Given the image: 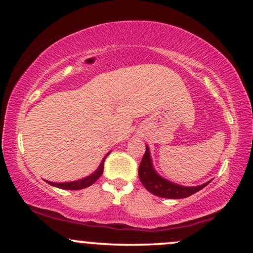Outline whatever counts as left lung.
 Returning <instances> with one entry per match:
<instances>
[{
	"instance_id": "8db88e82",
	"label": "left lung",
	"mask_w": 253,
	"mask_h": 253,
	"mask_svg": "<svg viewBox=\"0 0 253 253\" xmlns=\"http://www.w3.org/2000/svg\"><path fill=\"white\" fill-rule=\"evenodd\" d=\"M138 174H139L140 182L143 183V185L148 191L158 197L169 199L186 198V197L191 196L197 191H199V190L205 188L210 183H205V184L198 186H182L160 177L154 171L153 167H152L150 151H148L147 146L144 157L141 159L139 169H138Z\"/></svg>"
}]
</instances>
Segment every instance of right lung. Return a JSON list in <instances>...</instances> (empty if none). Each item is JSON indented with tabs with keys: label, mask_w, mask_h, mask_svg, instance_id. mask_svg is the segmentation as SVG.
Here are the masks:
<instances>
[{
	"label": "right lung",
	"mask_w": 253,
	"mask_h": 253,
	"mask_svg": "<svg viewBox=\"0 0 253 253\" xmlns=\"http://www.w3.org/2000/svg\"><path fill=\"white\" fill-rule=\"evenodd\" d=\"M108 155V154H107ZM107 155L105 157V159L107 158ZM105 159H103L101 164H100L99 168L96 169V170L93 172L91 176H88V177L86 178H83L81 181H76V182H69V183H53V182H48L50 185H54L56 186V188H60V189H67V190H81V189H85L87 188V186L92 185L93 183H94L96 179H98L100 176L102 175L103 172V164H105Z\"/></svg>",
	"instance_id": "right-lung-1"
}]
</instances>
